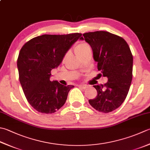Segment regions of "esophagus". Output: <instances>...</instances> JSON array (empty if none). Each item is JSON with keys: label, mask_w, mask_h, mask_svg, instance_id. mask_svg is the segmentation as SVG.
<instances>
[{"label": "esophagus", "mask_w": 150, "mask_h": 150, "mask_svg": "<svg viewBox=\"0 0 150 150\" xmlns=\"http://www.w3.org/2000/svg\"><path fill=\"white\" fill-rule=\"evenodd\" d=\"M79 86L80 88H82L83 89H86L88 87V86L86 84H80V85H79Z\"/></svg>", "instance_id": "34e87169"}]
</instances>
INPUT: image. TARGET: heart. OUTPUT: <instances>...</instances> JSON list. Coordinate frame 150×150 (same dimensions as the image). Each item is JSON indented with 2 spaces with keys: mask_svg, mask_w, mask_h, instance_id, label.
<instances>
[{
  "mask_svg": "<svg viewBox=\"0 0 150 150\" xmlns=\"http://www.w3.org/2000/svg\"><path fill=\"white\" fill-rule=\"evenodd\" d=\"M89 49L90 47L87 43L84 42H79L75 45L74 47V51L76 55L79 57L82 54H83Z\"/></svg>",
  "mask_w": 150,
  "mask_h": 150,
  "instance_id": "1",
  "label": "heart"
}]
</instances>
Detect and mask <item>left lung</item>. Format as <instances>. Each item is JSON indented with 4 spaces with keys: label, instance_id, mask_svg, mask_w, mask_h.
I'll use <instances>...</instances> for the list:
<instances>
[{
    "label": "left lung",
    "instance_id": "left-lung-1",
    "mask_svg": "<svg viewBox=\"0 0 150 150\" xmlns=\"http://www.w3.org/2000/svg\"><path fill=\"white\" fill-rule=\"evenodd\" d=\"M80 39L92 49L93 59L103 77L104 84L95 85L98 92L88 101L91 106L103 113L116 110L127 97L133 77V55L125 40L106 31L86 32Z\"/></svg>",
    "mask_w": 150,
    "mask_h": 150
}]
</instances>
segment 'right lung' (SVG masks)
<instances>
[{
  "label": "right lung",
  "instance_id": "add662e5",
  "mask_svg": "<svg viewBox=\"0 0 150 150\" xmlns=\"http://www.w3.org/2000/svg\"><path fill=\"white\" fill-rule=\"evenodd\" d=\"M81 36V33L43 34L32 38L21 49L17 62L20 83L28 102L39 112L54 113L66 103L74 86L51 81V71L60 65Z\"/></svg>",
  "mask_w": 150,
  "mask_h": 150
}]
</instances>
